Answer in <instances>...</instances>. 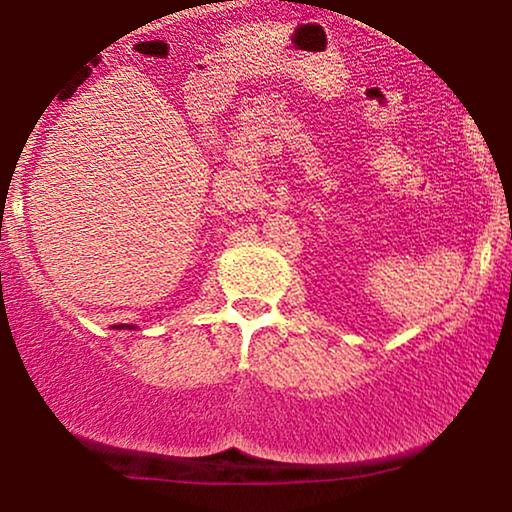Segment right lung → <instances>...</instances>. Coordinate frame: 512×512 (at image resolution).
I'll return each instance as SVG.
<instances>
[{"label": "right lung", "mask_w": 512, "mask_h": 512, "mask_svg": "<svg viewBox=\"0 0 512 512\" xmlns=\"http://www.w3.org/2000/svg\"><path fill=\"white\" fill-rule=\"evenodd\" d=\"M127 328H134V326H129V323H127Z\"/></svg>", "instance_id": "right-lung-1"}]
</instances>
